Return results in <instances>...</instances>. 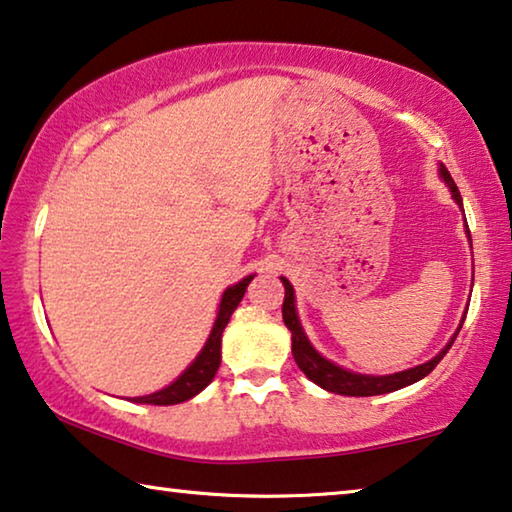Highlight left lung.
I'll return each mask as SVG.
<instances>
[{
  "mask_svg": "<svg viewBox=\"0 0 512 512\" xmlns=\"http://www.w3.org/2000/svg\"><path fill=\"white\" fill-rule=\"evenodd\" d=\"M440 177L442 182L449 186L451 191V198L456 200V205L462 209V198H460V191L456 182H453V177L449 175V170H446L444 164H440ZM462 214H465V209H462ZM467 232V239L472 243V234H469V227H465ZM282 285H285V303H282V319H285V326L291 332V353H294V360L298 364V369L305 373L307 378L312 380L314 385H319L321 389H326V392L332 394H342V396H378V394H387V392H396V389L401 387H408L412 383H417V380L426 378L428 373H431L440 360L444 358L446 353H449L451 344L456 342L458 332L462 328V323H465V316L460 319V326L458 330L453 332V337L446 342V346L442 348L440 353L435 355L424 364H417V367L412 369H405V371H396V373H387V376H369V373H355L351 369H344L339 367V364L330 362L328 358H323V355L316 351L312 346L310 339H307L303 326H300V319H298V312H296V294H294V287H291V282L287 278H280ZM474 285V282H472Z\"/></svg>",
  "mask_w": 512,
  "mask_h": 512,
  "instance_id": "1",
  "label": "left lung"
}]
</instances>
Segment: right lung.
Here are the masks:
<instances>
[{
	"label": "right lung",
	"instance_id": "add662e5",
	"mask_svg": "<svg viewBox=\"0 0 512 512\" xmlns=\"http://www.w3.org/2000/svg\"><path fill=\"white\" fill-rule=\"evenodd\" d=\"M255 278L253 275H246V278L239 280L237 285L227 287L221 296V303H218V312L214 319L212 332H209L205 346L200 348V353L196 355L189 367H186L180 376H177L173 383L166 385L159 392L145 394V396H134V403H148V405H175V403H184L193 399V396L200 394L209 383H212L218 367H221V339H223V330L230 321L232 312L237 310V305L241 303L243 294L250 285V280Z\"/></svg>",
	"mask_w": 512,
	"mask_h": 512
}]
</instances>
